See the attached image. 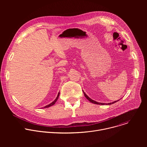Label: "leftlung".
<instances>
[{
  "mask_svg": "<svg viewBox=\"0 0 147 147\" xmlns=\"http://www.w3.org/2000/svg\"><path fill=\"white\" fill-rule=\"evenodd\" d=\"M83 92H84V96H86V98L90 101V102H92V103H95V104H97V105H111V104H113V103H116V102H117L118 100H116V101H114V102H111V103H100V102H96V101H95V100H92V99H91L85 92H84V91H83Z\"/></svg>",
  "mask_w": 147,
  "mask_h": 147,
  "instance_id": "obj_1",
  "label": "left lung"
}]
</instances>
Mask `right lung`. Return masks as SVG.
Masks as SVG:
<instances>
[{"label":"right lung","mask_w":147,"mask_h":147,"mask_svg":"<svg viewBox=\"0 0 147 147\" xmlns=\"http://www.w3.org/2000/svg\"><path fill=\"white\" fill-rule=\"evenodd\" d=\"M59 95H60V92H59L58 93V94H57V97L56 98V99L52 102V103H51L50 104H49V105H47V106H45V107H44V108H49V107H51V106H52V105H53L56 103V102L57 101V99L59 98Z\"/></svg>","instance_id":"right-lung-1"}]
</instances>
